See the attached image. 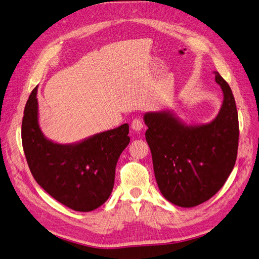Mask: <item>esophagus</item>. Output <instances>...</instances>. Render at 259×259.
I'll return each instance as SVG.
<instances>
[{"mask_svg": "<svg viewBox=\"0 0 259 259\" xmlns=\"http://www.w3.org/2000/svg\"><path fill=\"white\" fill-rule=\"evenodd\" d=\"M131 127L135 131V132H139L142 128H144V122H142L140 119H134L131 123Z\"/></svg>", "mask_w": 259, "mask_h": 259, "instance_id": "esophagus-1", "label": "esophagus"}]
</instances>
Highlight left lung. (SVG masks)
I'll use <instances>...</instances> for the list:
<instances>
[{
    "instance_id": "left-lung-1",
    "label": "left lung",
    "mask_w": 259,
    "mask_h": 259,
    "mask_svg": "<svg viewBox=\"0 0 259 259\" xmlns=\"http://www.w3.org/2000/svg\"><path fill=\"white\" fill-rule=\"evenodd\" d=\"M214 74L224 100L211 122L189 124L171 110L144 115L158 189L179 207L198 206L214 196L237 159L239 121L235 97L225 80L218 72Z\"/></svg>"
}]
</instances>
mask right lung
Listing matches in <instances>:
<instances>
[{
	"label": "right lung",
	"mask_w": 259,
	"mask_h": 259,
	"mask_svg": "<svg viewBox=\"0 0 259 259\" xmlns=\"http://www.w3.org/2000/svg\"><path fill=\"white\" fill-rule=\"evenodd\" d=\"M36 95L37 87L26 102L21 127L23 151L34 179L70 209H97L112 192L115 166L130 144L128 124L74 144H58L39 127Z\"/></svg>",
	"instance_id": "add662e5"
}]
</instances>
